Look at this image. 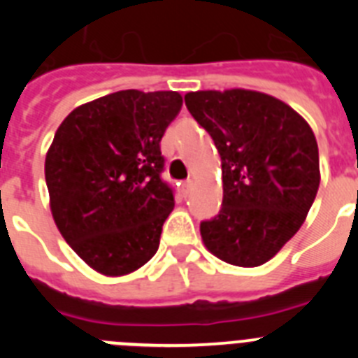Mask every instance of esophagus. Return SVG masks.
<instances>
[{
    "label": "esophagus",
    "mask_w": 358,
    "mask_h": 358,
    "mask_svg": "<svg viewBox=\"0 0 358 358\" xmlns=\"http://www.w3.org/2000/svg\"><path fill=\"white\" fill-rule=\"evenodd\" d=\"M192 185H194V181H192V179H186V181L181 185V194L188 195L189 189H192Z\"/></svg>",
    "instance_id": "obj_1"
}]
</instances>
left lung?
Wrapping results in <instances>:
<instances>
[{"instance_id": "8db88e82", "label": "left lung", "mask_w": 358, "mask_h": 358, "mask_svg": "<svg viewBox=\"0 0 358 358\" xmlns=\"http://www.w3.org/2000/svg\"><path fill=\"white\" fill-rule=\"evenodd\" d=\"M185 102L222 161V208L201 222L202 242L227 264L258 267L314 204L321 181L314 132L292 107L258 91H197Z\"/></svg>"}]
</instances>
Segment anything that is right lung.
Segmentation results:
<instances>
[{
	"label": "right lung",
	"mask_w": 358,
	"mask_h": 358,
	"mask_svg": "<svg viewBox=\"0 0 358 358\" xmlns=\"http://www.w3.org/2000/svg\"><path fill=\"white\" fill-rule=\"evenodd\" d=\"M181 106L176 91L125 90L73 109L57 129L44 163L53 220L98 273H132L159 248L176 206L159 143Z\"/></svg>",
	"instance_id": "right-lung-1"
}]
</instances>
